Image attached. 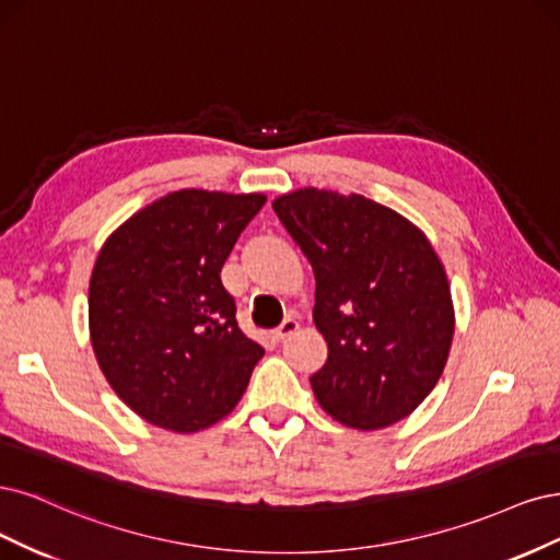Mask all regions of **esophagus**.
I'll return each mask as SVG.
<instances>
[{"mask_svg":"<svg viewBox=\"0 0 560 560\" xmlns=\"http://www.w3.org/2000/svg\"><path fill=\"white\" fill-rule=\"evenodd\" d=\"M298 320L295 318H285L281 326L275 330V339L277 341H283V339H288V337H293L295 332H298Z\"/></svg>","mask_w":560,"mask_h":560,"instance_id":"34e87169","label":"esophagus"}]
</instances>
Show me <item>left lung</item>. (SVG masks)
I'll use <instances>...</instances> for the list:
<instances>
[{
    "mask_svg": "<svg viewBox=\"0 0 560 560\" xmlns=\"http://www.w3.org/2000/svg\"><path fill=\"white\" fill-rule=\"evenodd\" d=\"M312 262L314 323L328 360L312 374L318 405L339 423H398L435 388L454 339L444 267L405 215L363 195L302 188L272 202Z\"/></svg>",
    "mask_w": 560,
    "mask_h": 560,
    "instance_id": "1",
    "label": "left lung"
}]
</instances>
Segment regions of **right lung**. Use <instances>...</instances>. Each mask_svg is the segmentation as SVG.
Masks as SVG:
<instances>
[{"label": "right lung", "instance_id": "add662e5", "mask_svg": "<svg viewBox=\"0 0 560 560\" xmlns=\"http://www.w3.org/2000/svg\"><path fill=\"white\" fill-rule=\"evenodd\" d=\"M260 192L176 190L104 242L90 277V341L143 421L197 432L234 409L265 349L237 326L221 269Z\"/></svg>", "mask_w": 560, "mask_h": 560}]
</instances>
